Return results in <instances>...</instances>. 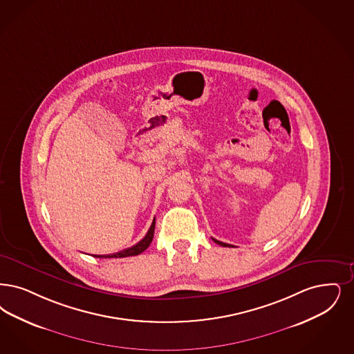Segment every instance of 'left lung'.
<instances>
[{
    "mask_svg": "<svg viewBox=\"0 0 354 354\" xmlns=\"http://www.w3.org/2000/svg\"><path fill=\"white\" fill-rule=\"evenodd\" d=\"M212 240L214 241V242H216V243H218V245H221V246H225V248H230V245H229V243H225V242H221V241L214 240V239H212Z\"/></svg>",
    "mask_w": 354,
    "mask_h": 354,
    "instance_id": "left-lung-1",
    "label": "left lung"
}]
</instances>
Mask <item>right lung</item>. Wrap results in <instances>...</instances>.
<instances>
[{
	"label": "right lung",
	"instance_id": "add662e5",
	"mask_svg": "<svg viewBox=\"0 0 354 354\" xmlns=\"http://www.w3.org/2000/svg\"><path fill=\"white\" fill-rule=\"evenodd\" d=\"M154 230H156V218L153 220V224L149 229V232L146 233V236L138 243H136L134 246L127 248L125 250H121V252L114 253V254L93 255V257H96V258H124V257L141 254L142 252H145L150 246L153 237H154Z\"/></svg>",
	"mask_w": 354,
	"mask_h": 354
}]
</instances>
